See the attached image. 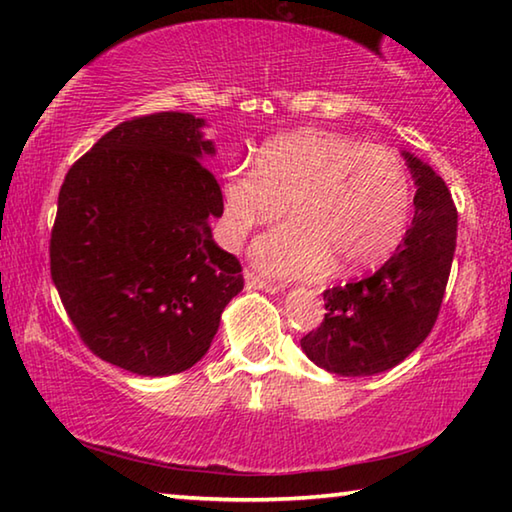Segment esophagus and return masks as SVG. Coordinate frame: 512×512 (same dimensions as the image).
<instances>
[{"mask_svg": "<svg viewBox=\"0 0 512 512\" xmlns=\"http://www.w3.org/2000/svg\"><path fill=\"white\" fill-rule=\"evenodd\" d=\"M244 284L248 291H273L271 284H268L266 280H262V277L255 275L253 271H246L244 273Z\"/></svg>", "mask_w": 512, "mask_h": 512, "instance_id": "1", "label": "esophagus"}]
</instances>
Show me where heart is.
<instances>
[{
    "instance_id": "obj_1",
    "label": "heart",
    "mask_w": 512,
    "mask_h": 512,
    "mask_svg": "<svg viewBox=\"0 0 512 512\" xmlns=\"http://www.w3.org/2000/svg\"><path fill=\"white\" fill-rule=\"evenodd\" d=\"M411 178L384 146L318 128L277 135L257 151L253 171L230 169L221 183L219 232L235 248L284 210L253 244L257 266L275 277L375 268L400 246L411 216Z\"/></svg>"
}]
</instances>
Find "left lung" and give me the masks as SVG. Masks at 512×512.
I'll list each match as a JSON object with an SVG mask.
<instances>
[{"label": "left lung", "instance_id": "1", "mask_svg": "<svg viewBox=\"0 0 512 512\" xmlns=\"http://www.w3.org/2000/svg\"><path fill=\"white\" fill-rule=\"evenodd\" d=\"M415 183V214L402 244L375 273L323 293L325 320L300 348L318 368L370 377L402 363L427 339L452 271L456 207L445 180L402 151Z\"/></svg>", "mask_w": 512, "mask_h": 512}]
</instances>
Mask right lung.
<instances>
[{"label": "right lung", "mask_w": 512, "mask_h": 512, "mask_svg": "<svg viewBox=\"0 0 512 512\" xmlns=\"http://www.w3.org/2000/svg\"><path fill=\"white\" fill-rule=\"evenodd\" d=\"M205 119L158 112L112 128L67 171L51 230V280L88 348L142 377L210 350L241 264L212 239L221 187Z\"/></svg>", "instance_id": "right-lung-1"}]
</instances>
